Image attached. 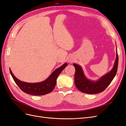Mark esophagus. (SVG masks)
I'll use <instances>...</instances> for the list:
<instances>
[{"instance_id":"1","label":"esophagus","mask_w":126,"mask_h":126,"mask_svg":"<svg viewBox=\"0 0 126 126\" xmlns=\"http://www.w3.org/2000/svg\"><path fill=\"white\" fill-rule=\"evenodd\" d=\"M72 62H73V60H72V59H70L69 60V63H72Z\"/></svg>"}]
</instances>
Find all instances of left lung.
Instances as JSON below:
<instances>
[{
  "label": "left lung",
  "instance_id": "1",
  "mask_svg": "<svg viewBox=\"0 0 126 126\" xmlns=\"http://www.w3.org/2000/svg\"><path fill=\"white\" fill-rule=\"evenodd\" d=\"M118 64V55L117 50L115 64L111 71L105 74L97 81L87 79L83 73L82 68L79 64L74 63L76 72L75 83L76 87L81 92L88 94H95L102 92L112 81L116 75Z\"/></svg>",
  "mask_w": 126,
  "mask_h": 126
}]
</instances>
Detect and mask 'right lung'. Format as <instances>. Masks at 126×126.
I'll list each match as a JSON object with an SVG mask.
<instances>
[{"label":"right lung","mask_w":126,"mask_h":126,"mask_svg":"<svg viewBox=\"0 0 126 126\" xmlns=\"http://www.w3.org/2000/svg\"><path fill=\"white\" fill-rule=\"evenodd\" d=\"M67 66V63H64L63 65L52 72V73L45 81L36 83L21 81L15 77L10 69V72L15 82L24 93L36 96H42L50 93L54 90L56 84L57 77Z\"/></svg>","instance_id":"1"}]
</instances>
